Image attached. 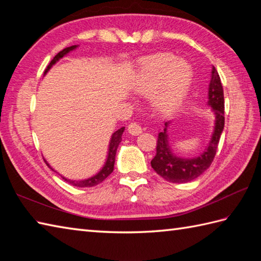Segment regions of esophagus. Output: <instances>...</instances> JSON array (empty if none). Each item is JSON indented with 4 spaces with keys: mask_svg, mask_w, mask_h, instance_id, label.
I'll return each mask as SVG.
<instances>
[{
    "mask_svg": "<svg viewBox=\"0 0 261 261\" xmlns=\"http://www.w3.org/2000/svg\"><path fill=\"white\" fill-rule=\"evenodd\" d=\"M127 131H129V134L132 136H138L141 134L142 129H141V126L137 123V122H131L129 126H127Z\"/></svg>",
    "mask_w": 261,
    "mask_h": 261,
    "instance_id": "34e87169",
    "label": "esophagus"
}]
</instances>
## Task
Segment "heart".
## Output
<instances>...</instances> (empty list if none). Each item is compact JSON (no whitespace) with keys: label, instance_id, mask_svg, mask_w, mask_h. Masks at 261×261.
Masks as SVG:
<instances>
[{"label":"heart","instance_id":"heart-1","mask_svg":"<svg viewBox=\"0 0 261 261\" xmlns=\"http://www.w3.org/2000/svg\"><path fill=\"white\" fill-rule=\"evenodd\" d=\"M193 70L185 60L170 54H162L145 60L140 66L134 88L145 96H152V105L159 113L173 112L184 101L191 88Z\"/></svg>","mask_w":261,"mask_h":261}]
</instances>
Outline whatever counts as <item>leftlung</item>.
I'll return each instance as SVG.
<instances>
[{
  "label": "left lung",
  "instance_id": "1",
  "mask_svg": "<svg viewBox=\"0 0 261 261\" xmlns=\"http://www.w3.org/2000/svg\"><path fill=\"white\" fill-rule=\"evenodd\" d=\"M208 85L207 105L215 116L214 126L207 147L197 157L182 158L174 153L169 145L168 126L171 121L165 122V127L159 132L157 153L151 160V167L156 173L169 182H188L196 179L212 164L216 149L224 127V96L220 76L213 66Z\"/></svg>",
  "mask_w": 261,
  "mask_h": 261
}]
</instances>
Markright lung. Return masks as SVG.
Instances as JSON below:
<instances>
[{
	"instance_id": "obj_1",
	"label": "right lung",
	"mask_w": 261,
	"mask_h": 261,
	"mask_svg": "<svg viewBox=\"0 0 261 261\" xmlns=\"http://www.w3.org/2000/svg\"><path fill=\"white\" fill-rule=\"evenodd\" d=\"M79 47V46H71V47H67L63 49L62 51L58 53L56 56L54 57V59L50 62V64L48 65V67L46 68L45 70V75L48 73L49 69H50L53 66L56 64L59 59H62L63 57H65L66 55H67L68 53L75 50V49ZM124 131V126L121 127V129L116 130L114 134L112 135V137H111V140H110V143H109V150H108V157H107V160H105V163L103 165L102 169L98 171L97 174L93 175L92 177H90V178H86V179H82V180H74V179H68L66 178V177H64L63 175H60L63 177V179H65L67 182H69V184H71L73 186H76V187H92V186H96L98 185L99 182H102L107 177L112 173L113 169H114V163H115V154H116V150H118V147L120 145V142L122 140V134H123ZM47 166L49 168H50L51 170L56 171L54 168H51V166L49 165L47 162H46ZM57 173V171H56Z\"/></svg>"
}]
</instances>
